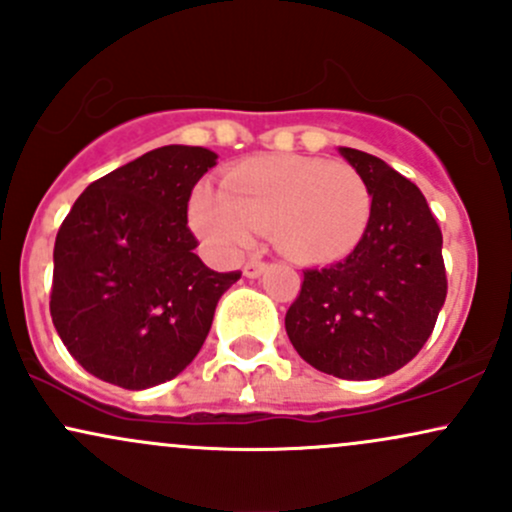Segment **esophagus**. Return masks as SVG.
Wrapping results in <instances>:
<instances>
[{
	"instance_id": "esophagus-1",
	"label": "esophagus",
	"mask_w": 512,
	"mask_h": 512,
	"mask_svg": "<svg viewBox=\"0 0 512 512\" xmlns=\"http://www.w3.org/2000/svg\"><path fill=\"white\" fill-rule=\"evenodd\" d=\"M264 269H267V264H264L262 260H250V262H245L243 274L248 276V279H257V276H260Z\"/></svg>"
}]
</instances>
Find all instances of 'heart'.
<instances>
[{"instance_id": "1", "label": "heart", "mask_w": 512, "mask_h": 512, "mask_svg": "<svg viewBox=\"0 0 512 512\" xmlns=\"http://www.w3.org/2000/svg\"><path fill=\"white\" fill-rule=\"evenodd\" d=\"M373 197L349 163L264 156L240 163L223 190L199 185L190 199L195 231L226 255L248 250L257 231L301 262H332L361 243Z\"/></svg>"}]
</instances>
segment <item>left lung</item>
Instances as JSON below:
<instances>
[{
	"label": "left lung",
	"mask_w": 512,
	"mask_h": 512,
	"mask_svg": "<svg viewBox=\"0 0 512 512\" xmlns=\"http://www.w3.org/2000/svg\"><path fill=\"white\" fill-rule=\"evenodd\" d=\"M373 207L361 243L342 262L305 269L286 310L303 361L344 380H373L421 351L448 296L443 233L426 197L383 158L346 149Z\"/></svg>",
	"instance_id": "1"
}]
</instances>
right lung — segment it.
<instances>
[{
    "instance_id": "right-lung-1",
    "label": "right lung",
    "mask_w": 512,
    "mask_h": 512,
    "mask_svg": "<svg viewBox=\"0 0 512 512\" xmlns=\"http://www.w3.org/2000/svg\"><path fill=\"white\" fill-rule=\"evenodd\" d=\"M216 158L202 146L149 151L91 182L57 231L52 322L105 383L146 390L182 373L240 279L199 260L187 226L192 187Z\"/></svg>"
}]
</instances>
